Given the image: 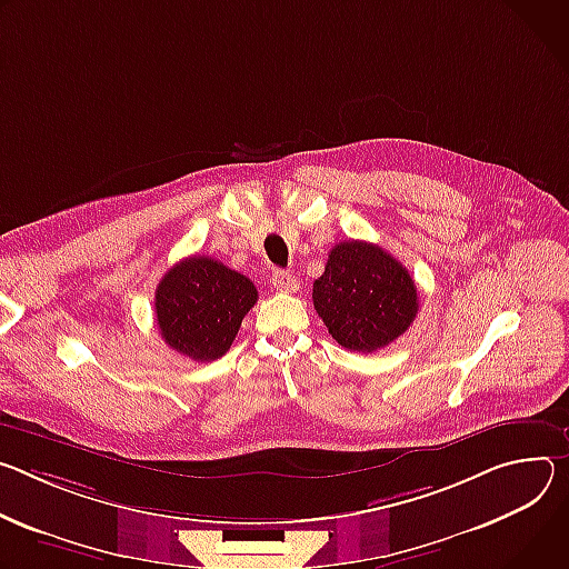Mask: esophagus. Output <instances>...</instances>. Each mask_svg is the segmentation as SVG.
<instances>
[{
    "instance_id": "esophagus-1",
    "label": "esophagus",
    "mask_w": 569,
    "mask_h": 569,
    "mask_svg": "<svg viewBox=\"0 0 569 569\" xmlns=\"http://www.w3.org/2000/svg\"><path fill=\"white\" fill-rule=\"evenodd\" d=\"M271 284H273V289L284 291V293L298 291V280H296L291 273H287V271H276V273L271 276Z\"/></svg>"
}]
</instances>
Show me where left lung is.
I'll use <instances>...</instances> for the list:
<instances>
[{"label":"left lung","mask_w":569,"mask_h":569,"mask_svg":"<svg viewBox=\"0 0 569 569\" xmlns=\"http://www.w3.org/2000/svg\"><path fill=\"white\" fill-rule=\"evenodd\" d=\"M313 309L332 339L352 352H375L402 337L418 313L409 271L385 248L348 239L337 243L326 273L313 282Z\"/></svg>","instance_id":"obj_1"}]
</instances>
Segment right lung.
Instances as JSON below:
<instances>
[{"label": "right lung", "mask_w": 569, "mask_h": 569, "mask_svg": "<svg viewBox=\"0 0 569 569\" xmlns=\"http://www.w3.org/2000/svg\"><path fill=\"white\" fill-rule=\"evenodd\" d=\"M258 302V289L226 264L192 256L173 264L156 289V319L169 348L194 359L223 357L246 313Z\"/></svg>", "instance_id": "right-lung-1"}]
</instances>
